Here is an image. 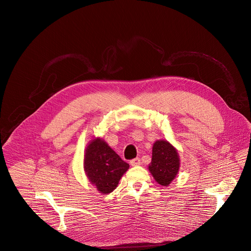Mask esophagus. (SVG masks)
Masks as SVG:
<instances>
[{
  "mask_svg": "<svg viewBox=\"0 0 251 251\" xmlns=\"http://www.w3.org/2000/svg\"><path fill=\"white\" fill-rule=\"evenodd\" d=\"M130 164H131V166H133V167L139 166V165H141V160H140L139 158H135V159H133V160L130 161Z\"/></svg>",
  "mask_w": 251,
  "mask_h": 251,
  "instance_id": "34e87169",
  "label": "esophagus"
}]
</instances>
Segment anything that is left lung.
<instances>
[{
	"mask_svg": "<svg viewBox=\"0 0 251 251\" xmlns=\"http://www.w3.org/2000/svg\"><path fill=\"white\" fill-rule=\"evenodd\" d=\"M181 160L177 150L167 140H157L152 149V161L148 166L155 181L168 187L180 170Z\"/></svg>",
	"mask_w": 251,
	"mask_h": 251,
	"instance_id": "1",
	"label": "left lung"
}]
</instances>
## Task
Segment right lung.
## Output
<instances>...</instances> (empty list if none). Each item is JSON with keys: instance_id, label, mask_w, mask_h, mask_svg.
Wrapping results in <instances>:
<instances>
[{"instance_id": "right-lung-1", "label": "right lung", "mask_w": 251, "mask_h": 251, "mask_svg": "<svg viewBox=\"0 0 251 251\" xmlns=\"http://www.w3.org/2000/svg\"><path fill=\"white\" fill-rule=\"evenodd\" d=\"M83 169L88 181L103 195L113 192L129 169L110 146L100 137L91 139L84 152Z\"/></svg>"}]
</instances>
